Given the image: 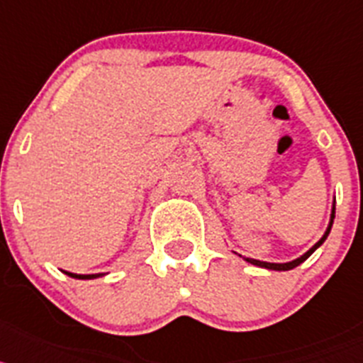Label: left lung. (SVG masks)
<instances>
[{
    "instance_id": "obj_1",
    "label": "left lung",
    "mask_w": 363,
    "mask_h": 363,
    "mask_svg": "<svg viewBox=\"0 0 363 363\" xmlns=\"http://www.w3.org/2000/svg\"><path fill=\"white\" fill-rule=\"evenodd\" d=\"M333 220H334V203H333V212H330V220H329V226H327V230H325V234H323V238H321L320 241H318L316 245H314L313 248H308V250L305 252L303 256H299L298 259H294V261H289V263H267V261L252 259V257H242V259H245V261H248V263H252V264H256V267H263V269H269V270H291V269H296V267H298V264H301V263H303V261L307 259V257L311 256V254H313V252L316 250L318 247H321V245H323V241H325V239H327V235H329L330 228H333Z\"/></svg>"
}]
</instances>
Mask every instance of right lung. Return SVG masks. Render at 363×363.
Instances as JSON below:
<instances>
[{
  "label": "right lung",
  "instance_id": "add662e5",
  "mask_svg": "<svg viewBox=\"0 0 363 363\" xmlns=\"http://www.w3.org/2000/svg\"><path fill=\"white\" fill-rule=\"evenodd\" d=\"M65 274L71 277H77V279H94V277L104 276V274H72V272H65Z\"/></svg>",
  "mask_w": 363,
  "mask_h": 363
}]
</instances>
